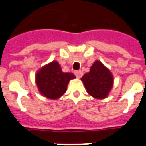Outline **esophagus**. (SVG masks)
<instances>
[{
	"label": "esophagus",
	"instance_id": "1",
	"mask_svg": "<svg viewBox=\"0 0 146 146\" xmlns=\"http://www.w3.org/2000/svg\"><path fill=\"white\" fill-rule=\"evenodd\" d=\"M74 74H75V76L78 78H80L82 76H83L84 73H83L82 71H75V72H74Z\"/></svg>",
	"mask_w": 146,
	"mask_h": 146
}]
</instances>
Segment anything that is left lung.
<instances>
[{
  "mask_svg": "<svg viewBox=\"0 0 146 146\" xmlns=\"http://www.w3.org/2000/svg\"><path fill=\"white\" fill-rule=\"evenodd\" d=\"M87 92L96 98H104L111 90L113 78L111 72L99 61H96L89 73L81 78Z\"/></svg>",
  "mask_w": 146,
  "mask_h": 146,
  "instance_id": "8db88e82",
  "label": "left lung"
}]
</instances>
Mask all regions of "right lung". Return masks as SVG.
I'll return each mask as SVG.
<instances>
[{
	"label": "right lung",
	"instance_id": "obj_1",
	"mask_svg": "<svg viewBox=\"0 0 146 146\" xmlns=\"http://www.w3.org/2000/svg\"><path fill=\"white\" fill-rule=\"evenodd\" d=\"M74 78L73 73L62 72L56 61L41 68L36 76L38 90L50 99H56L62 96L66 92L69 80Z\"/></svg>",
	"mask_w": 146,
	"mask_h": 146
}]
</instances>
